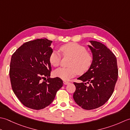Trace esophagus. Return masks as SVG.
<instances>
[{"instance_id": "obj_1", "label": "esophagus", "mask_w": 130, "mask_h": 130, "mask_svg": "<svg viewBox=\"0 0 130 130\" xmlns=\"http://www.w3.org/2000/svg\"><path fill=\"white\" fill-rule=\"evenodd\" d=\"M63 84H64L65 85H68V84H69L70 83L69 82H67V81H63Z\"/></svg>"}]
</instances>
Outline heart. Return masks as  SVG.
I'll list each match as a JSON object with an SVG mask.
<instances>
[{"mask_svg": "<svg viewBox=\"0 0 130 130\" xmlns=\"http://www.w3.org/2000/svg\"><path fill=\"white\" fill-rule=\"evenodd\" d=\"M60 50L64 57L71 58L69 68H59L54 71V75L63 80H68L77 74L82 75L89 69L93 62V56L87 51L85 47L76 43H68L61 46ZM61 55L56 51H53L49 56V61L55 67L59 65Z\"/></svg>", "mask_w": 130, "mask_h": 130, "instance_id": "heart-1", "label": "heart"}]
</instances>
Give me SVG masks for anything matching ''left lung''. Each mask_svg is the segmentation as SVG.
<instances>
[{
    "label": "left lung",
    "mask_w": 130,
    "mask_h": 130,
    "mask_svg": "<svg viewBox=\"0 0 130 130\" xmlns=\"http://www.w3.org/2000/svg\"><path fill=\"white\" fill-rule=\"evenodd\" d=\"M89 42L92 64L78 78L82 83H74L76 90L73 94L76 104L87 110L97 108L106 103L113 93L118 75L117 59L113 53L103 43Z\"/></svg>",
    "instance_id": "obj_1"
}]
</instances>
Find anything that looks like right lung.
Listing matches in <instances>:
<instances>
[{"label":"right lung","mask_w":130,"mask_h":130,"mask_svg":"<svg viewBox=\"0 0 130 130\" xmlns=\"http://www.w3.org/2000/svg\"><path fill=\"white\" fill-rule=\"evenodd\" d=\"M52 42L45 38L28 41L19 47L11 58L9 76L13 91L29 108L39 110L49 106L63 85L60 78H49ZM46 77L47 80L42 82Z\"/></svg>","instance_id":"1"}]
</instances>
